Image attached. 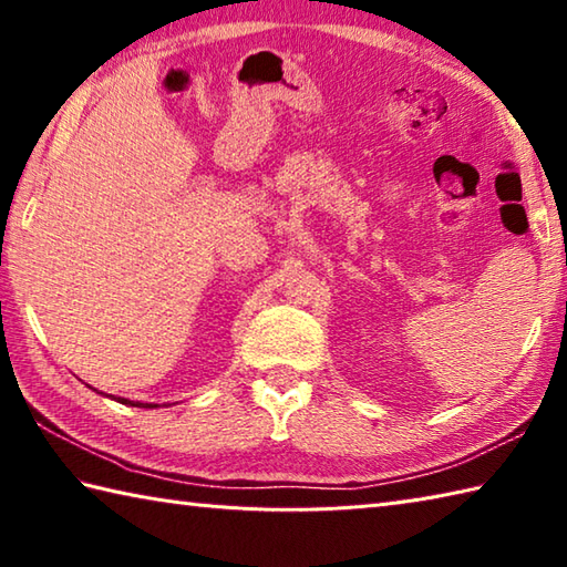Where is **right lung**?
Here are the masks:
<instances>
[{
  "label": "right lung",
  "mask_w": 567,
  "mask_h": 567,
  "mask_svg": "<svg viewBox=\"0 0 567 567\" xmlns=\"http://www.w3.org/2000/svg\"><path fill=\"white\" fill-rule=\"evenodd\" d=\"M102 394V392H100ZM112 400H116V402H122V404H128V406H143V409H153V406H158V404H143V402H131V400H124V396H112Z\"/></svg>",
  "instance_id": "obj_1"
}]
</instances>
